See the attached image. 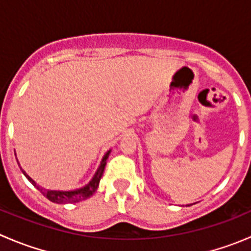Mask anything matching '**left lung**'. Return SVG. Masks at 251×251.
Here are the masks:
<instances>
[{"label":"left lung","mask_w":251,"mask_h":251,"mask_svg":"<svg viewBox=\"0 0 251 251\" xmlns=\"http://www.w3.org/2000/svg\"><path fill=\"white\" fill-rule=\"evenodd\" d=\"M188 206H189V205H188Z\"/></svg>","instance_id":"8db88e82"}]
</instances>
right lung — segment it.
<instances>
[{
  "label": "right lung",
  "mask_w": 251,
  "mask_h": 251,
  "mask_svg": "<svg viewBox=\"0 0 251 251\" xmlns=\"http://www.w3.org/2000/svg\"><path fill=\"white\" fill-rule=\"evenodd\" d=\"M110 149L104 154V156L102 158V161H100V166H98L97 171L96 174L93 175L92 179L88 182L86 186L81 187V188L74 189V191H55V189H46V188H42L40 187L31 177L29 176L22 168V173L24 174V176L29 179L30 182L32 183V186L36 187L42 194L48 199V201H53V203H57V204H72V203H78V201H82L88 199L90 197H92L95 194V192L97 191L98 186H100V177H102L103 171H104L105 168V164H107V159L110 154ZM18 161V160H17Z\"/></svg>",
  "instance_id": "obj_1"
}]
</instances>
